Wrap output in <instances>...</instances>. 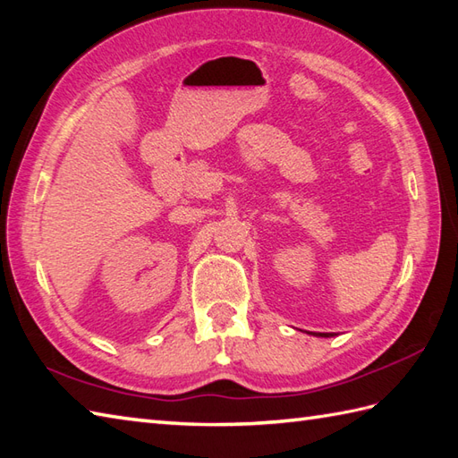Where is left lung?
<instances>
[{
    "instance_id": "left-lung-1",
    "label": "left lung",
    "mask_w": 458,
    "mask_h": 458,
    "mask_svg": "<svg viewBox=\"0 0 458 458\" xmlns=\"http://www.w3.org/2000/svg\"><path fill=\"white\" fill-rule=\"evenodd\" d=\"M315 336H325V338H328V336H333V333H313Z\"/></svg>"
}]
</instances>
